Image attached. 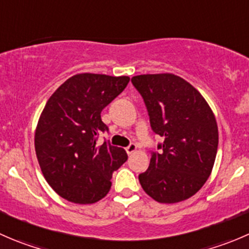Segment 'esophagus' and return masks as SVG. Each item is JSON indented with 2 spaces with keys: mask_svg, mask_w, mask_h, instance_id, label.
Returning <instances> with one entry per match:
<instances>
[{
  "mask_svg": "<svg viewBox=\"0 0 249 249\" xmlns=\"http://www.w3.org/2000/svg\"><path fill=\"white\" fill-rule=\"evenodd\" d=\"M125 150H126L127 154H132V153H135L137 150V145L135 144V143H130L129 145H127L126 148H125Z\"/></svg>",
  "mask_w": 249,
  "mask_h": 249,
  "instance_id": "obj_1",
  "label": "esophagus"
}]
</instances>
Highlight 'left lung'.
<instances>
[{
	"instance_id": "obj_1",
	"label": "left lung",
	"mask_w": 249,
	"mask_h": 249,
	"mask_svg": "<svg viewBox=\"0 0 249 249\" xmlns=\"http://www.w3.org/2000/svg\"><path fill=\"white\" fill-rule=\"evenodd\" d=\"M131 82L143 97L152 130L164 137L152 152L139 179L143 190L161 203L196 194L212 172L218 149L214 114L202 95L172 73L141 74Z\"/></svg>"
}]
</instances>
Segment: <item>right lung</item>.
<instances>
[{"label":"right lung","mask_w":249,"mask_h":249,"mask_svg":"<svg viewBox=\"0 0 249 249\" xmlns=\"http://www.w3.org/2000/svg\"><path fill=\"white\" fill-rule=\"evenodd\" d=\"M130 78L80 73L49 97L35 134V149L48 184L74 203H94L109 192L112 173L127 160L123 148L97 136L108 131L101 112Z\"/></svg>","instance_id":"right-lung-1"}]
</instances>
